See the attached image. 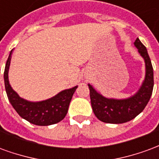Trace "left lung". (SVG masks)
I'll list each match as a JSON object with an SVG mask.
<instances>
[{"mask_svg": "<svg viewBox=\"0 0 159 159\" xmlns=\"http://www.w3.org/2000/svg\"><path fill=\"white\" fill-rule=\"evenodd\" d=\"M134 44L142 56L146 65L145 80L135 94L123 100L108 99L102 96L89 84L93 113L101 122L116 124L129 122L138 116L150 100L154 85L153 68L147 48L139 38L135 40Z\"/></svg>", "mask_w": 159, "mask_h": 159, "instance_id": "8db88e82", "label": "left lung"}]
</instances>
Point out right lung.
<instances>
[{"instance_id":"add662e5","label":"right lung","mask_w":159,"mask_h":159,"mask_svg":"<svg viewBox=\"0 0 159 159\" xmlns=\"http://www.w3.org/2000/svg\"><path fill=\"white\" fill-rule=\"evenodd\" d=\"M10 52L4 70V82L7 98L19 116L28 122L39 126H48L60 122L67 114L73 93L77 86L61 91L55 96L39 102H30L20 98L12 89L8 81V70L12 58Z\"/></svg>"}]
</instances>
